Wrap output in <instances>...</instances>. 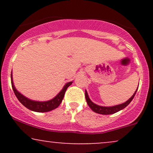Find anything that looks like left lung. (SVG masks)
Here are the masks:
<instances>
[{
	"mask_svg": "<svg viewBox=\"0 0 153 153\" xmlns=\"http://www.w3.org/2000/svg\"><path fill=\"white\" fill-rule=\"evenodd\" d=\"M137 89L136 91H135L134 94H133V96H131L130 99L128 100L127 101H126L125 103H122V104H119V105H117V106H111V107L101 106H98V105L95 104V103H93L90 100V99H89L88 95L86 91H85V99H86V102L88 103V105L89 107H90L93 111L96 112V113L100 114H112L117 113V112H118L120 110H122L123 108H125L126 106H127L129 104V103L132 101V99H134Z\"/></svg>",
	"mask_w": 153,
	"mask_h": 153,
	"instance_id": "obj_1",
	"label": "left lung"
}]
</instances>
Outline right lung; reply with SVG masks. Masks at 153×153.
Instances as JSON below:
<instances>
[{
    "label": "right lung",
    "instance_id": "add662e5",
    "mask_svg": "<svg viewBox=\"0 0 153 153\" xmlns=\"http://www.w3.org/2000/svg\"><path fill=\"white\" fill-rule=\"evenodd\" d=\"M10 78H11L12 88H13V92H14L16 96L19 101L27 108L36 112H47L57 108L59 106L61 102H62L67 88L73 83V82H69L68 83H66V85L63 87L62 90L53 99L48 101L39 102V101H34L29 100L27 98H26L25 96H23L22 94H21L19 91H17L16 89L15 88L14 85H13V80H12V73L11 75H10Z\"/></svg>",
    "mask_w": 153,
    "mask_h": 153
}]
</instances>
